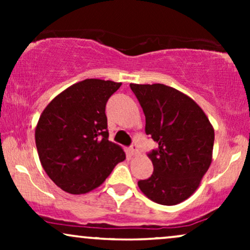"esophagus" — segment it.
<instances>
[{
  "label": "esophagus",
  "instance_id": "1",
  "mask_svg": "<svg viewBox=\"0 0 250 250\" xmlns=\"http://www.w3.org/2000/svg\"><path fill=\"white\" fill-rule=\"evenodd\" d=\"M129 153H130V155H136L139 153V147H137L136 143H133V145L130 146V148H129Z\"/></svg>",
  "mask_w": 250,
  "mask_h": 250
}]
</instances>
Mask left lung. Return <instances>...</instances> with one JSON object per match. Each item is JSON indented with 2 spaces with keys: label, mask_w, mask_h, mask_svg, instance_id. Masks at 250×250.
<instances>
[{
  "label": "left lung",
  "mask_w": 250,
  "mask_h": 250,
  "mask_svg": "<svg viewBox=\"0 0 250 250\" xmlns=\"http://www.w3.org/2000/svg\"><path fill=\"white\" fill-rule=\"evenodd\" d=\"M130 88L145 113L146 134L159 143L148 154L153 175L137 185L154 202L177 205L195 193L210 166L213 125L193 99L175 88L161 83H130Z\"/></svg>",
  "instance_id": "obj_1"
}]
</instances>
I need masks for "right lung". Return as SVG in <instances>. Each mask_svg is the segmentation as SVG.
<instances>
[{
  "label": "right lung",
  "mask_w": 250,
  "mask_h": 250,
  "mask_svg": "<svg viewBox=\"0 0 250 250\" xmlns=\"http://www.w3.org/2000/svg\"><path fill=\"white\" fill-rule=\"evenodd\" d=\"M122 83L87 79L45 107L35 129L40 161L51 181L80 195L102 185L125 154L108 140L105 104Z\"/></svg>",
  "instance_id": "1"
}]
</instances>
